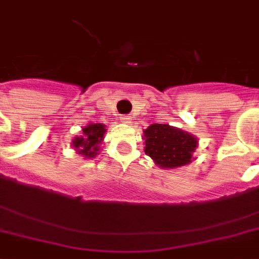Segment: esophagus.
<instances>
[{"mask_svg":"<svg viewBox=\"0 0 259 259\" xmlns=\"http://www.w3.org/2000/svg\"><path fill=\"white\" fill-rule=\"evenodd\" d=\"M120 120H121V122H124V124H128V122L131 121L130 116H121V117H120Z\"/></svg>","mask_w":259,"mask_h":259,"instance_id":"esophagus-1","label":"esophagus"}]
</instances>
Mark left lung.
Here are the masks:
<instances>
[{
  "instance_id": "8db88e82",
  "label": "left lung",
  "mask_w": 259,
  "mask_h": 259,
  "mask_svg": "<svg viewBox=\"0 0 259 259\" xmlns=\"http://www.w3.org/2000/svg\"><path fill=\"white\" fill-rule=\"evenodd\" d=\"M145 153L163 168H177L192 161L196 138L168 124H152L145 130Z\"/></svg>"
}]
</instances>
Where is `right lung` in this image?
Returning a JSON list of instances; mask_svg holds the SVG:
<instances>
[{"label": "right lung", "instance_id": "1", "mask_svg": "<svg viewBox=\"0 0 259 259\" xmlns=\"http://www.w3.org/2000/svg\"><path fill=\"white\" fill-rule=\"evenodd\" d=\"M105 131V125L102 124H90L82 130L84 137L75 138L73 141V146L77 149L78 154H82L84 157H95Z\"/></svg>", "mask_w": 259, "mask_h": 259}]
</instances>
